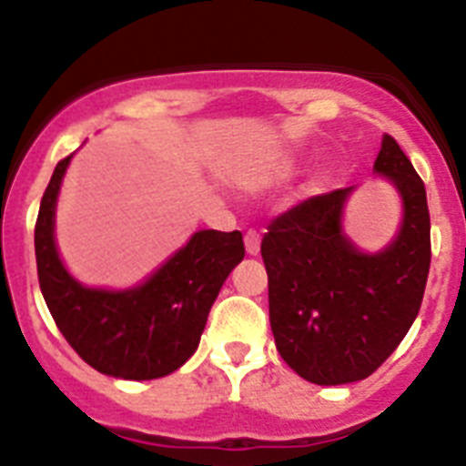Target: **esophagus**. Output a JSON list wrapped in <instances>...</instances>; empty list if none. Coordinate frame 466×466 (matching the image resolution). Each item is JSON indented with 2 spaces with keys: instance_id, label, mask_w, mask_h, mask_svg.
I'll list each match as a JSON object with an SVG mask.
<instances>
[{
  "instance_id": "1",
  "label": "esophagus",
  "mask_w": 466,
  "mask_h": 466,
  "mask_svg": "<svg viewBox=\"0 0 466 466\" xmlns=\"http://www.w3.org/2000/svg\"><path fill=\"white\" fill-rule=\"evenodd\" d=\"M243 243H246V253L248 255L259 253V234L258 232L246 234V237H243Z\"/></svg>"
}]
</instances>
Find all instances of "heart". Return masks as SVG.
Segmentation results:
<instances>
[{
  "label": "heart",
  "mask_w": 466,
  "mask_h": 466,
  "mask_svg": "<svg viewBox=\"0 0 466 466\" xmlns=\"http://www.w3.org/2000/svg\"><path fill=\"white\" fill-rule=\"evenodd\" d=\"M297 174V165H283L279 169V178H290Z\"/></svg>",
  "instance_id": "obj_1"
}]
</instances>
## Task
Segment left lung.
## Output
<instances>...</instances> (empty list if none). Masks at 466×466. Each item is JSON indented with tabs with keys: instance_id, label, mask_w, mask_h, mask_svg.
<instances>
[{
	"instance_id": "obj_1",
	"label": "left lung",
	"mask_w": 466,
	"mask_h": 466,
	"mask_svg": "<svg viewBox=\"0 0 466 466\" xmlns=\"http://www.w3.org/2000/svg\"><path fill=\"white\" fill-rule=\"evenodd\" d=\"M374 174L401 204L400 229L383 248L362 250L343 229L355 186L306 199L262 238L276 348L309 383L343 385L374 374L420 311L431 258L425 183L390 134Z\"/></svg>"
}]
</instances>
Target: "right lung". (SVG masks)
<instances>
[{
    "label": "right lung",
    "instance_id": "right-lung-1",
    "mask_svg": "<svg viewBox=\"0 0 466 466\" xmlns=\"http://www.w3.org/2000/svg\"><path fill=\"white\" fill-rule=\"evenodd\" d=\"M56 167L35 229L36 269L48 311L69 346L102 374L125 380L169 376L199 346L218 292L243 259L241 232L199 229L132 288H90L65 267L56 241L60 187Z\"/></svg>",
    "mask_w": 466,
    "mask_h": 466
}]
</instances>
